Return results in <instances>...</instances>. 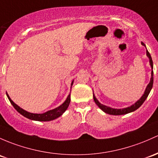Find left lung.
Returning a JSON list of instances; mask_svg holds the SVG:
<instances>
[{
	"instance_id": "8db88e82",
	"label": "left lung",
	"mask_w": 158,
	"mask_h": 158,
	"mask_svg": "<svg viewBox=\"0 0 158 158\" xmlns=\"http://www.w3.org/2000/svg\"><path fill=\"white\" fill-rule=\"evenodd\" d=\"M142 45L145 46V44H144L143 42H142ZM146 54H147L148 57L149 58L150 65H151V66H152V69H153V61H152V57H151L150 53L147 51H146ZM153 82H154V78H153V70H152V78H151L150 82H149V84L148 85V86H147V88H146L145 93H144L143 95H142V98H141L139 99L137 102H135L133 105L130 106V107H127V108H123V109L111 108V107H107V106L103 105V104H101V103H99V101L96 99V98L94 97V94H93V98H94V102H95V104H97V105L98 106V107H100V108L104 112H105L106 114H110V115H123V114H129V113L132 112V111H135V110H137L138 108H139V107H141V105H142V104L144 103V101L146 100V98H147L151 90H152V86H153Z\"/></svg>"
}]
</instances>
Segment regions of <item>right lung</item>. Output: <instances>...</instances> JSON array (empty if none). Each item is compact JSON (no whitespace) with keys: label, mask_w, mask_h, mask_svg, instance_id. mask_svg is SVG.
Returning a JSON list of instances; mask_svg holds the SVG:
<instances>
[{"label":"right lung","mask_w":158,"mask_h":158,"mask_svg":"<svg viewBox=\"0 0 158 158\" xmlns=\"http://www.w3.org/2000/svg\"><path fill=\"white\" fill-rule=\"evenodd\" d=\"M73 83V82H72V85ZM8 99L10 101L11 104L13 106L15 109L18 111L20 114H22L23 116H24L26 118L29 119H32V120H37V121H51L53 119H55L58 118L59 117H60L66 111V110L67 109L68 106H69V103H70V95H69L65 101V102L63 104H61L60 107H57V108L51 110L47 111V112L44 113V114H31V113L27 112L25 110H23L19 107V106L16 105L13 101L11 100L10 98L9 97L7 94H6Z\"/></svg>","instance_id":"1"}]
</instances>
